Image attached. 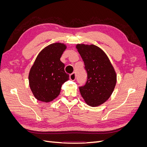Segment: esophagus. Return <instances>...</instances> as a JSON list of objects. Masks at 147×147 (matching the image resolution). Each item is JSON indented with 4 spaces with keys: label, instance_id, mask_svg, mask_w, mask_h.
I'll return each mask as SVG.
<instances>
[{
    "label": "esophagus",
    "instance_id": "obj_1",
    "mask_svg": "<svg viewBox=\"0 0 147 147\" xmlns=\"http://www.w3.org/2000/svg\"><path fill=\"white\" fill-rule=\"evenodd\" d=\"M75 78H76V73L73 72L70 75V79L71 80H75Z\"/></svg>",
    "mask_w": 147,
    "mask_h": 147
}]
</instances>
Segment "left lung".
<instances>
[{
	"label": "left lung",
	"instance_id": "left-lung-1",
	"mask_svg": "<svg viewBox=\"0 0 147 147\" xmlns=\"http://www.w3.org/2000/svg\"><path fill=\"white\" fill-rule=\"evenodd\" d=\"M84 64L87 81L80 86L86 103L97 107L109 99L117 83V75L105 53L94 45L78 44L76 46Z\"/></svg>",
	"mask_w": 147,
	"mask_h": 147
}]
</instances>
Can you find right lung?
<instances>
[{
  "label": "right lung",
  "mask_w": 147,
  "mask_h": 147,
  "mask_svg": "<svg viewBox=\"0 0 147 147\" xmlns=\"http://www.w3.org/2000/svg\"><path fill=\"white\" fill-rule=\"evenodd\" d=\"M66 46L55 43L40 52L29 74L30 90L37 100L49 102L59 96L61 86L69 79L60 60Z\"/></svg>",
  "instance_id": "1"
}]
</instances>
